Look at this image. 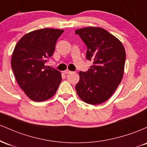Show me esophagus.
Instances as JSON below:
<instances>
[{
  "label": "esophagus",
  "instance_id": "esophagus-1",
  "mask_svg": "<svg viewBox=\"0 0 147 147\" xmlns=\"http://www.w3.org/2000/svg\"><path fill=\"white\" fill-rule=\"evenodd\" d=\"M63 72H64V73H65V74H70V73H71L72 72L70 71V70H65V71H64Z\"/></svg>",
  "mask_w": 147,
  "mask_h": 147
}]
</instances>
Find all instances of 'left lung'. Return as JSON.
<instances>
[{
	"label": "left lung",
	"mask_w": 147,
	"mask_h": 147,
	"mask_svg": "<svg viewBox=\"0 0 147 147\" xmlns=\"http://www.w3.org/2000/svg\"><path fill=\"white\" fill-rule=\"evenodd\" d=\"M87 46L86 59L93 62L88 71H80L76 91L82 100L97 105L108 100L123 78L126 59L122 42L99 27L75 30Z\"/></svg>",
	"instance_id": "obj_1"
}]
</instances>
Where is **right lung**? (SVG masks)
<instances>
[{"label":"right lung","instance_id":"1","mask_svg":"<svg viewBox=\"0 0 147 147\" xmlns=\"http://www.w3.org/2000/svg\"><path fill=\"white\" fill-rule=\"evenodd\" d=\"M63 30L44 28L25 34L15 46L11 65L17 83L34 102H43L56 93L61 74L45 65Z\"/></svg>","mask_w":147,"mask_h":147}]
</instances>
